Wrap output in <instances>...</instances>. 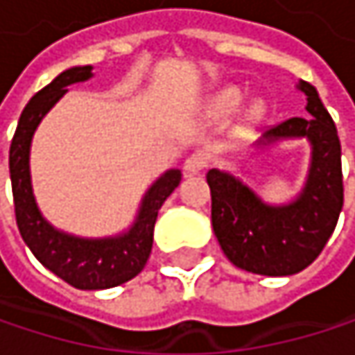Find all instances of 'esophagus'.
<instances>
[{"label":"esophagus","instance_id":"1","mask_svg":"<svg viewBox=\"0 0 355 355\" xmlns=\"http://www.w3.org/2000/svg\"><path fill=\"white\" fill-rule=\"evenodd\" d=\"M205 166H207V156L201 154V152H195V154H191V156L184 160L182 171H184V175L193 177V175H199L201 171H205Z\"/></svg>","mask_w":355,"mask_h":355}]
</instances>
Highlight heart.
Wrapping results in <instances>:
<instances>
[{
    "instance_id": "obj_1",
    "label": "heart",
    "mask_w": 355,
    "mask_h": 355,
    "mask_svg": "<svg viewBox=\"0 0 355 355\" xmlns=\"http://www.w3.org/2000/svg\"><path fill=\"white\" fill-rule=\"evenodd\" d=\"M245 94L241 88H234V86H228V88H222L220 92H216L209 101H207V114L214 116V119H226L230 116L236 108L241 107ZM267 114V105L265 101L261 98H254L252 103H248V107L243 112V119H241V125L243 129H252L254 125H259Z\"/></svg>"
}]
</instances>
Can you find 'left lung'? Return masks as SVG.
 Wrapping results in <instances>:
<instances>
[{
  "label": "left lung",
  "mask_w": 355,
  "mask_h": 355,
  "mask_svg": "<svg viewBox=\"0 0 355 355\" xmlns=\"http://www.w3.org/2000/svg\"><path fill=\"white\" fill-rule=\"evenodd\" d=\"M306 96L311 116H292L254 144L269 150L288 139L311 144V164L304 187L288 203H267L241 177L211 168V226L224 254L236 267L269 275H294L306 269L333 234L343 207L341 144L337 127L309 82L296 86Z\"/></svg>",
  "instance_id": "left-lung-1"
}]
</instances>
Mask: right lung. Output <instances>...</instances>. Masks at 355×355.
<instances>
[{"mask_svg":"<svg viewBox=\"0 0 355 355\" xmlns=\"http://www.w3.org/2000/svg\"><path fill=\"white\" fill-rule=\"evenodd\" d=\"M90 78L92 65L69 67L31 98L20 114L10 146V178L18 230L36 259L78 290H107L133 279L146 267L152 252L158 209L178 187L180 171L171 168L152 182L141 197L133 224L121 234L84 239L67 234L46 222L36 205L31 178L33 137L44 114L67 94V86Z\"/></svg>","mask_w":355,"mask_h":355,"instance_id":"add662e5","label":"right lung"}]
</instances>
